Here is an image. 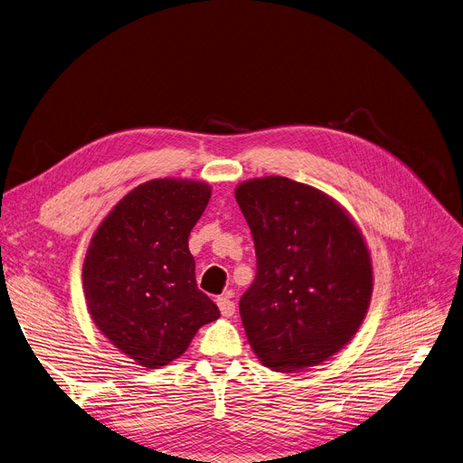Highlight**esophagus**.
<instances>
[{"mask_svg":"<svg viewBox=\"0 0 463 463\" xmlns=\"http://www.w3.org/2000/svg\"><path fill=\"white\" fill-rule=\"evenodd\" d=\"M218 307H220V312H222V316H225V317H232L234 316V312H236V305H234V301H231L229 298H218Z\"/></svg>","mask_w":463,"mask_h":463,"instance_id":"obj_1","label":"esophagus"}]
</instances>
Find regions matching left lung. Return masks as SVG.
I'll return each mask as SVG.
<instances>
[{"mask_svg":"<svg viewBox=\"0 0 463 463\" xmlns=\"http://www.w3.org/2000/svg\"><path fill=\"white\" fill-rule=\"evenodd\" d=\"M257 275L240 299L247 340L264 365L291 373L351 342L373 291L367 245L345 210L288 177L241 183Z\"/></svg>","mask_w":463,"mask_h":463,"instance_id":"left-lung-1","label":"left lung"}]
</instances>
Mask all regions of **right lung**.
Instances as JSON below:
<instances>
[{
  "label": "right lung",
  "mask_w": 463,
  "mask_h": 463,
  "mask_svg": "<svg viewBox=\"0 0 463 463\" xmlns=\"http://www.w3.org/2000/svg\"><path fill=\"white\" fill-rule=\"evenodd\" d=\"M210 186L155 179L125 195L96 231L82 266L89 312L109 342L138 365L179 358L220 317L195 282L188 236Z\"/></svg>",
  "instance_id": "right-lung-1"
}]
</instances>
